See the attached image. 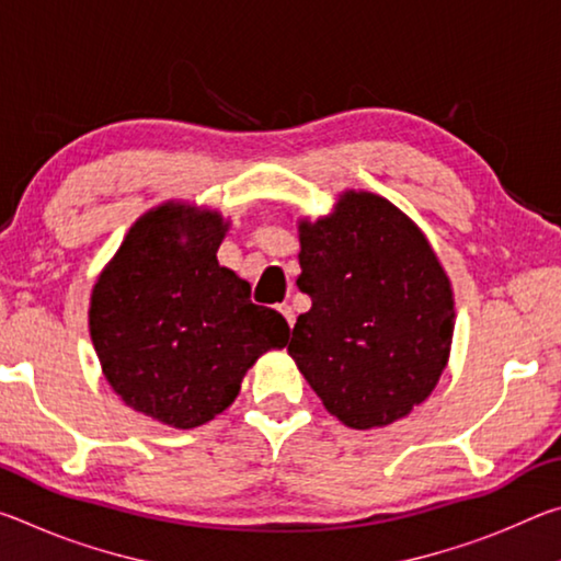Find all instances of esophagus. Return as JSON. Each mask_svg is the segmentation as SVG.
I'll return each instance as SVG.
<instances>
[{
  "instance_id": "obj_1",
  "label": "esophagus",
  "mask_w": 561,
  "mask_h": 561,
  "mask_svg": "<svg viewBox=\"0 0 561 561\" xmlns=\"http://www.w3.org/2000/svg\"><path fill=\"white\" fill-rule=\"evenodd\" d=\"M279 314L284 317V321H287L289 329L294 327V321H297V319H294V309L289 307V304H282V307H279Z\"/></svg>"
}]
</instances>
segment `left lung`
<instances>
[{
	"instance_id": "1",
	"label": "left lung",
	"mask_w": 561,
	"mask_h": 561,
	"mask_svg": "<svg viewBox=\"0 0 561 561\" xmlns=\"http://www.w3.org/2000/svg\"><path fill=\"white\" fill-rule=\"evenodd\" d=\"M297 287L311 297L289 356L327 411L356 431L401 421L448 366L455 299L438 254L411 217L368 190L301 217Z\"/></svg>"
}]
</instances>
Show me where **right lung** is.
<instances>
[{
	"label": "right lung",
	"instance_id": "obj_1",
	"mask_svg": "<svg viewBox=\"0 0 561 561\" xmlns=\"http://www.w3.org/2000/svg\"><path fill=\"white\" fill-rule=\"evenodd\" d=\"M230 220L168 201L140 215L91 291L89 331L121 401L170 428H197L234 403L262 354L289 327L250 301V284L220 267Z\"/></svg>",
	"mask_w": 561,
	"mask_h": 561
}]
</instances>
